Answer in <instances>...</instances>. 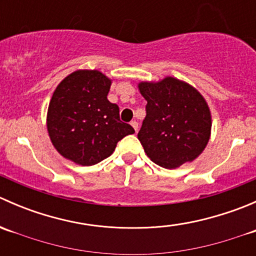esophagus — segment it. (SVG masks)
I'll return each instance as SVG.
<instances>
[{
  "mask_svg": "<svg viewBox=\"0 0 256 256\" xmlns=\"http://www.w3.org/2000/svg\"><path fill=\"white\" fill-rule=\"evenodd\" d=\"M130 125L132 126V128H134V130H135L136 132H138V121H135V120H134V121H131V122H130Z\"/></svg>",
  "mask_w": 256,
  "mask_h": 256,
  "instance_id": "esophagus-1",
  "label": "esophagus"
}]
</instances>
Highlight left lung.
Segmentation results:
<instances>
[{"label": "left lung", "mask_w": 256, "mask_h": 256, "mask_svg": "<svg viewBox=\"0 0 256 256\" xmlns=\"http://www.w3.org/2000/svg\"><path fill=\"white\" fill-rule=\"evenodd\" d=\"M138 90L147 105L138 138L147 156L168 170L194 161L210 138V110L202 94L174 76L141 82Z\"/></svg>", "instance_id": "1"}]
</instances>
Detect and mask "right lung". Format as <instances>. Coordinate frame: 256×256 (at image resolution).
Here are the masks:
<instances>
[{"mask_svg": "<svg viewBox=\"0 0 256 256\" xmlns=\"http://www.w3.org/2000/svg\"><path fill=\"white\" fill-rule=\"evenodd\" d=\"M112 79L99 70H76L66 76L48 106L52 144L66 160L92 166L109 157L121 138L135 132L122 122L118 106L108 100Z\"/></svg>", "mask_w": 256, "mask_h": 256, "instance_id": "add662e5", "label": "right lung"}]
</instances>
